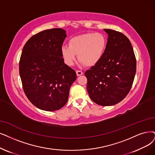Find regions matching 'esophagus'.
<instances>
[{"mask_svg":"<svg viewBox=\"0 0 155 155\" xmlns=\"http://www.w3.org/2000/svg\"><path fill=\"white\" fill-rule=\"evenodd\" d=\"M76 74H77L78 76H81L83 74V72L81 71H76Z\"/></svg>","mask_w":155,"mask_h":155,"instance_id":"1","label":"esophagus"}]
</instances>
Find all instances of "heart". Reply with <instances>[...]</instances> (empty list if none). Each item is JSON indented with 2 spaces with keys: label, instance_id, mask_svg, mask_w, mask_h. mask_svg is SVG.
<instances>
[{
  "label": "heart",
  "instance_id": "obj_1",
  "mask_svg": "<svg viewBox=\"0 0 155 155\" xmlns=\"http://www.w3.org/2000/svg\"><path fill=\"white\" fill-rule=\"evenodd\" d=\"M107 45L106 35L101 32L86 33L72 38L69 46H63L61 53L65 62L72 65L78 58L87 67L97 65L102 58Z\"/></svg>",
  "mask_w": 155,
  "mask_h": 155
}]
</instances>
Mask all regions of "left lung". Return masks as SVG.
I'll return each instance as SVG.
<instances>
[{"mask_svg":"<svg viewBox=\"0 0 155 155\" xmlns=\"http://www.w3.org/2000/svg\"><path fill=\"white\" fill-rule=\"evenodd\" d=\"M108 34L101 60L87 70V90L91 100L102 106H113L125 98L136 72V58L131 42L124 34L104 29Z\"/></svg>","mask_w":155,"mask_h":155,"instance_id":"left-lung-1","label":"left lung"}]
</instances>
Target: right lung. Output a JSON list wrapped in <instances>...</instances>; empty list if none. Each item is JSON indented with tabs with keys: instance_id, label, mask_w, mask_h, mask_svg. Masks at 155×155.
<instances>
[{
	"instance_id": "1",
	"label": "right lung",
	"mask_w": 155,
	"mask_h": 155,
	"mask_svg": "<svg viewBox=\"0 0 155 155\" xmlns=\"http://www.w3.org/2000/svg\"><path fill=\"white\" fill-rule=\"evenodd\" d=\"M60 28L43 30L25 45L19 63L23 89L38 108L57 110L67 102L76 73L64 64L61 49L66 38Z\"/></svg>"
}]
</instances>
